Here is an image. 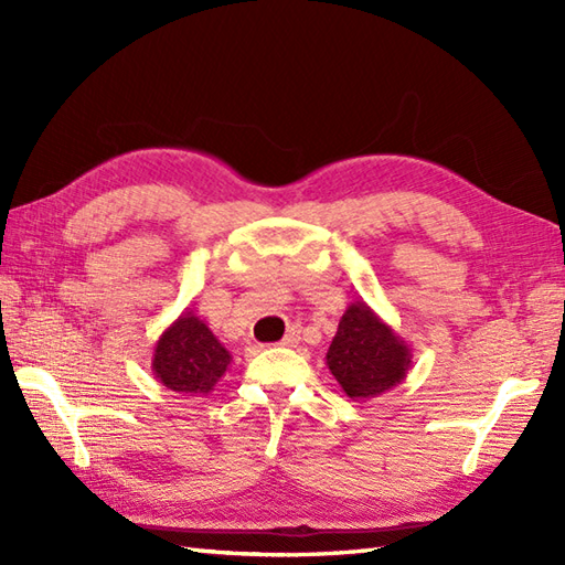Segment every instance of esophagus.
<instances>
[{
	"instance_id": "obj_1",
	"label": "esophagus",
	"mask_w": 565,
	"mask_h": 565,
	"mask_svg": "<svg viewBox=\"0 0 565 565\" xmlns=\"http://www.w3.org/2000/svg\"><path fill=\"white\" fill-rule=\"evenodd\" d=\"M298 340H301V334H298V330H289V332H286V338L279 344L281 347H296Z\"/></svg>"
}]
</instances>
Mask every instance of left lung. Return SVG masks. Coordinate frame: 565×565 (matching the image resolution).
I'll return each mask as SVG.
<instances>
[{"instance_id": "left-lung-1", "label": "left lung", "mask_w": 565, "mask_h": 565, "mask_svg": "<svg viewBox=\"0 0 565 565\" xmlns=\"http://www.w3.org/2000/svg\"><path fill=\"white\" fill-rule=\"evenodd\" d=\"M326 359L342 391L352 401H366L398 386L413 366V350L364 301H354Z\"/></svg>"}]
</instances>
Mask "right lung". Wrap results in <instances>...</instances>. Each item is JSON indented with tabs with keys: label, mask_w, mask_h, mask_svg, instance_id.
<instances>
[{
	"label": "right lung",
	"mask_w": 565,
	"mask_h": 565,
	"mask_svg": "<svg viewBox=\"0 0 565 565\" xmlns=\"http://www.w3.org/2000/svg\"><path fill=\"white\" fill-rule=\"evenodd\" d=\"M233 354L194 310H184L152 350V374L164 388L203 398L223 379Z\"/></svg>",
	"instance_id": "right-lung-1"
}]
</instances>
